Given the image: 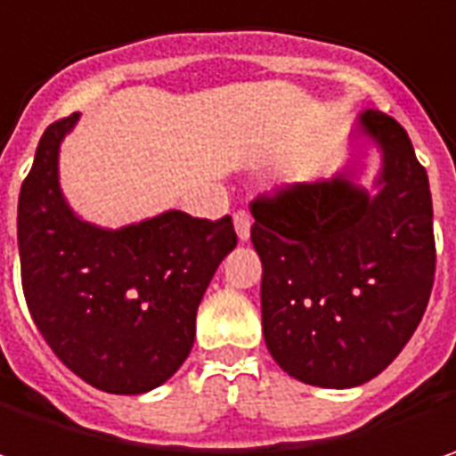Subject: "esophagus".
<instances>
[{"label": "esophagus", "mask_w": 456, "mask_h": 456, "mask_svg": "<svg viewBox=\"0 0 456 456\" xmlns=\"http://www.w3.org/2000/svg\"><path fill=\"white\" fill-rule=\"evenodd\" d=\"M249 227H252V216H249L248 211H237L234 214V232H237V237L242 242L249 240Z\"/></svg>", "instance_id": "obj_1"}]
</instances>
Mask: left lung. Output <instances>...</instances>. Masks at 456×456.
Masks as SVG:
<instances>
[{
    "mask_svg": "<svg viewBox=\"0 0 456 456\" xmlns=\"http://www.w3.org/2000/svg\"><path fill=\"white\" fill-rule=\"evenodd\" d=\"M352 137L380 150L375 191L357 183L349 160L327 181L249 207L265 345L306 386L354 387L380 375L413 337L434 286L431 191L408 132L365 110Z\"/></svg>",
    "mask_w": 456,
    "mask_h": 456,
    "instance_id": "1",
    "label": "left lung"
}]
</instances>
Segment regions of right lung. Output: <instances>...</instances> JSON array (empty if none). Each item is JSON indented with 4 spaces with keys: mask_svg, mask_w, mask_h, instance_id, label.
I'll return each instance as SVG.
<instances>
[{
    "mask_svg": "<svg viewBox=\"0 0 456 456\" xmlns=\"http://www.w3.org/2000/svg\"><path fill=\"white\" fill-rule=\"evenodd\" d=\"M78 117L43 132L20 191L22 290L70 372L104 393L137 395L189 357L199 304L237 234L229 216L208 222L175 208L119 229L84 222L58 178L61 142Z\"/></svg>",
    "mask_w": 456,
    "mask_h": 456,
    "instance_id": "add662e5",
    "label": "right lung"
}]
</instances>
